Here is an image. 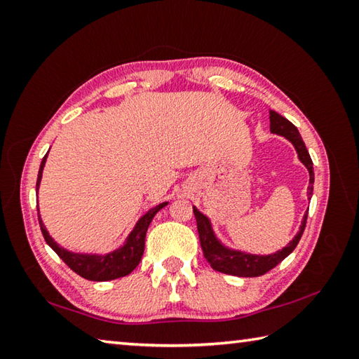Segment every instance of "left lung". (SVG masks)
<instances>
[{
	"mask_svg": "<svg viewBox=\"0 0 359 359\" xmlns=\"http://www.w3.org/2000/svg\"><path fill=\"white\" fill-rule=\"evenodd\" d=\"M270 131L273 134L285 137V139L294 147L297 152V158H299L301 163L307 168L309 175H310L307 196L309 199H311V194H313V184H315L313 162H311L310 154L306 148V143H304L299 131H297V128L292 123V121H288L285 117H282L276 111H270ZM193 210L197 220V231H199L203 256L211 265V269L225 274H233V276H239V278L262 276V274L270 271L279 262L284 261V259L296 248L297 242H299L304 230H306V222H307V215H309V210H307L306 215L302 217L299 231H297L294 238L287 243V247L271 255H251V253H247V251L226 247L225 243L217 238L215 230H212V224L210 217L205 216L203 212H201L196 207H193Z\"/></svg>",
	"mask_w": 359,
	"mask_h": 359,
	"instance_id": "obj_1",
	"label": "left lung"
}]
</instances>
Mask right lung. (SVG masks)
<instances>
[{
	"label": "right lung",
	"instance_id": "right-lung-1",
	"mask_svg": "<svg viewBox=\"0 0 359 359\" xmlns=\"http://www.w3.org/2000/svg\"><path fill=\"white\" fill-rule=\"evenodd\" d=\"M46 158H48V154H46L41 160L40 165V171H38V179H36V194H38V188H40L41 184V177H43V170L46 165ZM168 202H162L156 205L154 208L148 210L144 215L137 220V224L131 230V233L128 234V238L125 239L123 245H120L118 248L109 251V253L104 255H98V253H74L71 250H66L65 247L60 245L55 241L52 239V236L49 231L46 230V226L41 220L40 216V208L38 210V222H40L41 233L44 236V241L48 242V245L55 251V253L63 259V262L69 266L72 271L80 274L81 278H85L88 280H97V282H103V280H112V279H118L123 278L126 274L131 273L137 265H139L140 259L143 256V250H144V238H147V231L148 226L151 224V220L154 219L157 212L166 207Z\"/></svg>",
	"mask_w": 359,
	"mask_h": 359
}]
</instances>
